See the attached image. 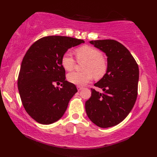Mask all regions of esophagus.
<instances>
[{
	"instance_id": "1",
	"label": "esophagus",
	"mask_w": 157,
	"mask_h": 157,
	"mask_svg": "<svg viewBox=\"0 0 157 157\" xmlns=\"http://www.w3.org/2000/svg\"><path fill=\"white\" fill-rule=\"evenodd\" d=\"M77 88H78V91H80L83 88V87H82V86H77Z\"/></svg>"
}]
</instances>
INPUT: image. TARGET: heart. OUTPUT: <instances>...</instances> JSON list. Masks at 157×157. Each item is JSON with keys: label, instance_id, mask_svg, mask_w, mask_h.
I'll use <instances>...</instances> for the list:
<instances>
[{"label": "heart", "instance_id": "b5f03b06", "mask_svg": "<svg viewBox=\"0 0 157 157\" xmlns=\"http://www.w3.org/2000/svg\"><path fill=\"white\" fill-rule=\"evenodd\" d=\"M78 62H85L83 72L73 71L67 75L69 82L78 86H85L90 82L93 77L101 79L108 70V63L102 56L101 51L93 46L85 45L75 50ZM61 64L67 71H71L75 65V60L71 53L67 52L61 58Z\"/></svg>", "mask_w": 157, "mask_h": 157}]
</instances>
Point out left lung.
Returning a JSON list of instances; mask_svg holds the SVG:
<instances>
[{
    "label": "left lung",
    "instance_id": "left-lung-1",
    "mask_svg": "<svg viewBox=\"0 0 157 157\" xmlns=\"http://www.w3.org/2000/svg\"><path fill=\"white\" fill-rule=\"evenodd\" d=\"M107 56L108 70L96 83L102 94L91 88V97L85 103L89 119L100 128L121 123L130 111L138 96L139 68L131 53L114 40L90 41Z\"/></svg>",
    "mask_w": 157,
    "mask_h": 157
}]
</instances>
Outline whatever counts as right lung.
Masks as SVG:
<instances>
[{"instance_id":"1","label":"right lung","mask_w":157,"mask_h":157,"mask_svg":"<svg viewBox=\"0 0 157 157\" xmlns=\"http://www.w3.org/2000/svg\"><path fill=\"white\" fill-rule=\"evenodd\" d=\"M83 40L48 36L38 40L26 52L21 65L17 86L23 107L36 121L48 125L61 119L76 86L65 80L62 56ZM61 84L56 87L55 84Z\"/></svg>"}]
</instances>
